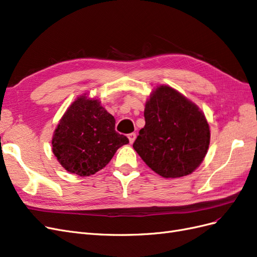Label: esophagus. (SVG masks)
Listing matches in <instances>:
<instances>
[{
  "label": "esophagus",
  "instance_id": "esophagus-1",
  "mask_svg": "<svg viewBox=\"0 0 257 257\" xmlns=\"http://www.w3.org/2000/svg\"><path fill=\"white\" fill-rule=\"evenodd\" d=\"M127 137H128V140H130V144L132 145L136 139V133H131V134L127 135Z\"/></svg>",
  "mask_w": 257,
  "mask_h": 257
}]
</instances>
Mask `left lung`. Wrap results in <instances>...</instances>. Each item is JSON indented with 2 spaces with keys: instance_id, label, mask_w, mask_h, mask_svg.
<instances>
[{
  "instance_id": "1",
  "label": "left lung",
  "mask_w": 257,
  "mask_h": 257,
  "mask_svg": "<svg viewBox=\"0 0 257 257\" xmlns=\"http://www.w3.org/2000/svg\"><path fill=\"white\" fill-rule=\"evenodd\" d=\"M146 125L133 148L165 179L191 174L209 147L210 131L198 106L168 85L157 86L145 108Z\"/></svg>"
}]
</instances>
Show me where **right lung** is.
Masks as SVG:
<instances>
[{"mask_svg":"<svg viewBox=\"0 0 257 257\" xmlns=\"http://www.w3.org/2000/svg\"><path fill=\"white\" fill-rule=\"evenodd\" d=\"M116 120L101 102L79 95L59 120L52 151L65 169L79 176L94 174L107 165L117 150L128 144L114 131Z\"/></svg>","mask_w":257,"mask_h":257,"instance_id":"right-lung-1","label":"right lung"}]
</instances>
